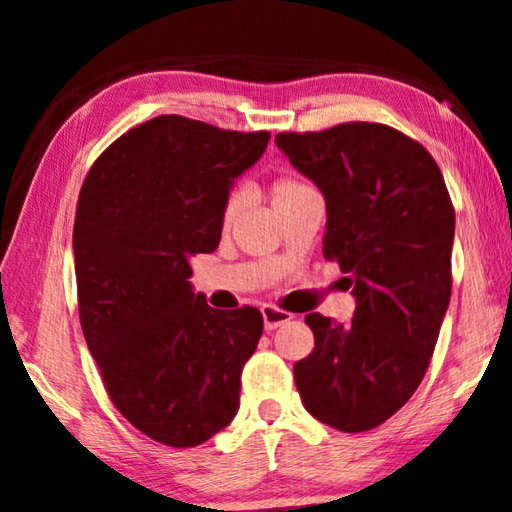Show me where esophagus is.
<instances>
[{
    "label": "esophagus",
    "instance_id": "esophagus-1",
    "mask_svg": "<svg viewBox=\"0 0 512 512\" xmlns=\"http://www.w3.org/2000/svg\"><path fill=\"white\" fill-rule=\"evenodd\" d=\"M262 316H264V327L266 329H277L284 323H289L291 320V314H287V311L277 309L273 305H264L262 307Z\"/></svg>",
    "mask_w": 512,
    "mask_h": 512
}]
</instances>
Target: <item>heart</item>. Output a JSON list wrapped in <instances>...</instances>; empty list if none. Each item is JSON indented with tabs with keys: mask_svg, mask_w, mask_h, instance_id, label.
Wrapping results in <instances>:
<instances>
[{
	"mask_svg": "<svg viewBox=\"0 0 512 512\" xmlns=\"http://www.w3.org/2000/svg\"><path fill=\"white\" fill-rule=\"evenodd\" d=\"M302 189H307L305 183H298V180H280V183H275L273 187V201H280V198H287L291 194H298ZM241 210V198L239 196H230L228 205H225V212H223V223L230 225L235 221V216Z\"/></svg>",
	"mask_w": 512,
	"mask_h": 512,
	"instance_id": "heart-1",
	"label": "heart"
}]
</instances>
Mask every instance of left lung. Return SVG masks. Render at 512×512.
Returning <instances> with one entry per match:
<instances>
[{
	"label": "left lung",
	"instance_id": "obj_1",
	"mask_svg": "<svg viewBox=\"0 0 512 512\" xmlns=\"http://www.w3.org/2000/svg\"><path fill=\"white\" fill-rule=\"evenodd\" d=\"M275 144L325 198L323 255L352 289L350 325L307 314L314 350L293 366L305 409L359 433L409 402L452 296L454 207L436 160L395 128L352 121Z\"/></svg>",
	"mask_w": 512,
	"mask_h": 512
}]
</instances>
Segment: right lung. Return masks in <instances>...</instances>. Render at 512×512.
<instances>
[{"instance_id": "right-lung-1", "label": "right lung", "mask_w": 512, "mask_h": 512, "mask_svg": "<svg viewBox=\"0 0 512 512\" xmlns=\"http://www.w3.org/2000/svg\"><path fill=\"white\" fill-rule=\"evenodd\" d=\"M268 140L162 115L108 146L81 189L72 246L83 336L119 413L169 447L205 443L239 411L264 318L212 309L189 259L219 246L232 185Z\"/></svg>"}]
</instances>
